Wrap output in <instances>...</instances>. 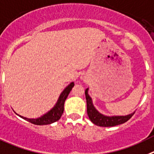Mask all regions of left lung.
Returning a JSON list of instances; mask_svg holds the SVG:
<instances>
[{
    "label": "left lung",
    "instance_id": "obj_1",
    "mask_svg": "<svg viewBox=\"0 0 154 154\" xmlns=\"http://www.w3.org/2000/svg\"><path fill=\"white\" fill-rule=\"evenodd\" d=\"M88 89H86L85 96L87 100V115L92 123L100 127H113L119 124H124L127 120H129L134 113H131L127 116H116V117H106L104 115L100 113L97 110L94 108L92 103V100L87 94Z\"/></svg>",
    "mask_w": 154,
    "mask_h": 154
}]
</instances>
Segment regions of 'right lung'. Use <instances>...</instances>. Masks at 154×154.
<instances>
[{"instance_id":"right-lung-1","label":"right lung","mask_w":154,"mask_h":154,"mask_svg":"<svg viewBox=\"0 0 154 154\" xmlns=\"http://www.w3.org/2000/svg\"><path fill=\"white\" fill-rule=\"evenodd\" d=\"M74 82L70 83L65 88L64 91L61 93L60 97H59V99L57 100V103H56L53 109H51L48 113H47L46 114H44V116H42L40 118L28 119L26 118V117H21V116H20V117L24 119V120H27V121L31 123V124H35V125H47V124H51L52 123H54V122L57 121L61 117L62 114H63V110H64V108H63L64 102L66 100V99H67L68 94H70L72 88L74 87Z\"/></svg>"}]
</instances>
